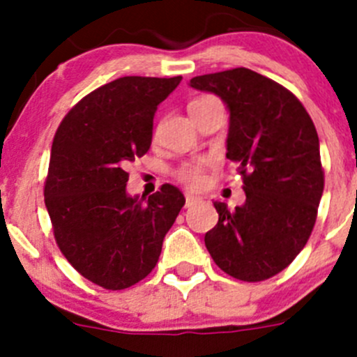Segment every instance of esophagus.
<instances>
[{"instance_id":"1","label":"esophagus","mask_w":357,"mask_h":357,"mask_svg":"<svg viewBox=\"0 0 357 357\" xmlns=\"http://www.w3.org/2000/svg\"><path fill=\"white\" fill-rule=\"evenodd\" d=\"M185 199H186V207H192L193 204H197V202H200L199 197L192 195V193H186V195H185Z\"/></svg>"}]
</instances>
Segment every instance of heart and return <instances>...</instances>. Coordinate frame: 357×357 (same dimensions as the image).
I'll return each mask as SVG.
<instances>
[{
	"label": "heart",
	"instance_id": "b5f03b06",
	"mask_svg": "<svg viewBox=\"0 0 357 357\" xmlns=\"http://www.w3.org/2000/svg\"><path fill=\"white\" fill-rule=\"evenodd\" d=\"M214 96L208 95H202L193 98L192 102L188 103V110L193 112L199 107L205 105L208 102H214ZM212 165V158L211 157H199L195 160H188L183 162L178 169H176V178H178L179 183H183L188 188H200L202 185L205 183V171Z\"/></svg>",
	"mask_w": 357,
	"mask_h": 357
}]
</instances>
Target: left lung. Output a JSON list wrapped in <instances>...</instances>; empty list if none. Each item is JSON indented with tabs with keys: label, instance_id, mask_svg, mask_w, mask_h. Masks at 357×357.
<instances>
[{
	"label": "left lung",
	"instance_id": "1",
	"mask_svg": "<svg viewBox=\"0 0 357 357\" xmlns=\"http://www.w3.org/2000/svg\"><path fill=\"white\" fill-rule=\"evenodd\" d=\"M190 86L228 105L226 157L245 192L235 211L214 202L219 221L205 247L226 275L264 282L297 257L318 218L325 171L314 122L294 93L250 68L197 75Z\"/></svg>",
	"mask_w": 357,
	"mask_h": 357
}]
</instances>
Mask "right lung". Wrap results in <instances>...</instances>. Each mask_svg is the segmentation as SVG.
Masks as SVG:
<instances>
[{"label": "right lung", "instance_id": "obj_1", "mask_svg": "<svg viewBox=\"0 0 357 357\" xmlns=\"http://www.w3.org/2000/svg\"><path fill=\"white\" fill-rule=\"evenodd\" d=\"M179 82L115 79L75 103L55 132L45 181L53 235L72 268L102 289H129L152 273L185 205L169 183L146 202L126 193V167L149 152L157 105Z\"/></svg>", "mask_w": 357, "mask_h": 357}]
</instances>
